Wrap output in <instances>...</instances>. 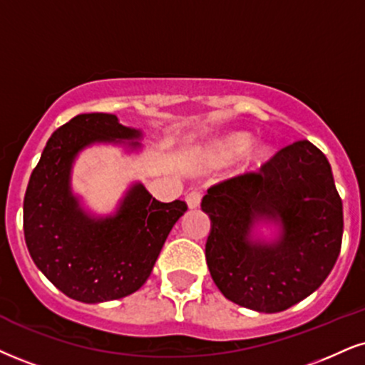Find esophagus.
<instances>
[{
    "instance_id": "1",
    "label": "esophagus",
    "mask_w": 365,
    "mask_h": 365,
    "mask_svg": "<svg viewBox=\"0 0 365 365\" xmlns=\"http://www.w3.org/2000/svg\"><path fill=\"white\" fill-rule=\"evenodd\" d=\"M186 203L191 210H195L201 203V192L200 191H191L186 195Z\"/></svg>"
}]
</instances>
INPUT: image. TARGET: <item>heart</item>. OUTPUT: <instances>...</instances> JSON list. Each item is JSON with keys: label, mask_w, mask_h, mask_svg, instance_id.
Returning <instances> with one entry per match:
<instances>
[{"label": "heart", "mask_w": 365, "mask_h": 365, "mask_svg": "<svg viewBox=\"0 0 365 365\" xmlns=\"http://www.w3.org/2000/svg\"><path fill=\"white\" fill-rule=\"evenodd\" d=\"M250 133L235 132L210 143L206 147L205 155L206 159L215 162V164H228V162L235 160L237 157H240L245 151L244 160H242L244 169L257 170L272 157V147L265 142H255L254 145H250Z\"/></svg>", "instance_id": "b5f03b06"}]
</instances>
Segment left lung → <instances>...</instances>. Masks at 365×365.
I'll return each mask as SVG.
<instances>
[{
  "label": "left lung",
  "instance_id": "8db88e82",
  "mask_svg": "<svg viewBox=\"0 0 365 365\" xmlns=\"http://www.w3.org/2000/svg\"><path fill=\"white\" fill-rule=\"evenodd\" d=\"M201 210L211 222V277L244 308L284 312L317 291L339 259L341 200L330 162L308 140L281 148L260 173L210 187ZM260 222L277 226L278 235L260 239Z\"/></svg>",
  "mask_w": 365,
  "mask_h": 365
}]
</instances>
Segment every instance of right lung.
Wrapping results in <instances>:
<instances>
[{
    "label": "right lung",
    "instance_id": "obj_1",
    "mask_svg": "<svg viewBox=\"0 0 365 365\" xmlns=\"http://www.w3.org/2000/svg\"><path fill=\"white\" fill-rule=\"evenodd\" d=\"M142 130L116 115L74 116L48 138L24 200L25 242L43 276L81 303H105L140 289L169 232L187 206L160 203L133 182L113 215H94L73 191V165L84 148L111 143L142 148Z\"/></svg>",
    "mask_w": 365,
    "mask_h": 365
}]
</instances>
